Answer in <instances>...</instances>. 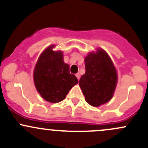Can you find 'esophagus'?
Returning <instances> with one entry per match:
<instances>
[{"label":"esophagus","instance_id":"esophagus-1","mask_svg":"<svg viewBox=\"0 0 148 148\" xmlns=\"http://www.w3.org/2000/svg\"><path fill=\"white\" fill-rule=\"evenodd\" d=\"M76 77H77V78L78 79V80L80 79V74H79V73H77V74H76Z\"/></svg>","mask_w":148,"mask_h":148}]
</instances>
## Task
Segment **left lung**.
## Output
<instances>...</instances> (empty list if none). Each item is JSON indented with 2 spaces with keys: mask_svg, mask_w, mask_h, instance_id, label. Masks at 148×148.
<instances>
[{
  "mask_svg": "<svg viewBox=\"0 0 148 148\" xmlns=\"http://www.w3.org/2000/svg\"><path fill=\"white\" fill-rule=\"evenodd\" d=\"M117 82L116 69L110 56L98 49L85 58V74L79 80V86L85 100L93 107L109 102L112 97Z\"/></svg>",
  "mask_w": 148,
  "mask_h": 148,
  "instance_id": "1",
  "label": "left lung"
}]
</instances>
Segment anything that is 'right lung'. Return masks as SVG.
Instances as JSON below:
<instances>
[{"mask_svg":"<svg viewBox=\"0 0 148 148\" xmlns=\"http://www.w3.org/2000/svg\"><path fill=\"white\" fill-rule=\"evenodd\" d=\"M49 46L40 56L34 71L36 88L47 102L56 103L65 99L70 89L78 83L70 74L69 66L64 62L62 51H53Z\"/></svg>","mask_w":148,"mask_h":148,"instance_id":"right-lung-1","label":"right lung"}]
</instances>
